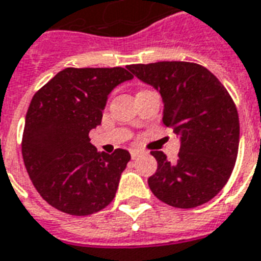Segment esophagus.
<instances>
[{
  "instance_id": "34e87169",
  "label": "esophagus",
  "mask_w": 261,
  "mask_h": 261,
  "mask_svg": "<svg viewBox=\"0 0 261 261\" xmlns=\"http://www.w3.org/2000/svg\"><path fill=\"white\" fill-rule=\"evenodd\" d=\"M140 154H143V151H140L138 148H132V150H130V156H132V160H136Z\"/></svg>"
}]
</instances>
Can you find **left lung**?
<instances>
[{
	"label": "left lung",
	"mask_w": 261,
	"mask_h": 261,
	"mask_svg": "<svg viewBox=\"0 0 261 261\" xmlns=\"http://www.w3.org/2000/svg\"><path fill=\"white\" fill-rule=\"evenodd\" d=\"M128 70L161 93L162 121L180 138L177 160L162 151L148 186L160 201L190 209L216 197L230 179L240 146L234 101L207 68L189 62L130 64Z\"/></svg>",
	"instance_id": "left-lung-1"
}]
</instances>
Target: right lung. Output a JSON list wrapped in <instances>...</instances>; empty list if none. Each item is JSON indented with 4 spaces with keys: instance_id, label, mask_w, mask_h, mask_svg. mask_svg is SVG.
<instances>
[{
    "instance_id": "obj_1",
    "label": "right lung",
    "mask_w": 261,
    "mask_h": 261,
    "mask_svg": "<svg viewBox=\"0 0 261 261\" xmlns=\"http://www.w3.org/2000/svg\"><path fill=\"white\" fill-rule=\"evenodd\" d=\"M132 78L122 67H68L33 96L21 154L34 187L50 206L88 216L114 199L130 154L122 148L99 152L89 132L101 123L111 91Z\"/></svg>"
}]
</instances>
